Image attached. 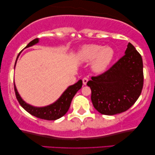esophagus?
I'll list each match as a JSON object with an SVG mask.
<instances>
[{
	"label": "esophagus",
	"mask_w": 155,
	"mask_h": 155,
	"mask_svg": "<svg viewBox=\"0 0 155 155\" xmlns=\"http://www.w3.org/2000/svg\"><path fill=\"white\" fill-rule=\"evenodd\" d=\"M88 81V78H84L83 79H82V82H83V84H84V85H86L87 82Z\"/></svg>",
	"instance_id": "34e87169"
}]
</instances>
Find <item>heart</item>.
Instances as JSON below:
<instances>
[{"label":"heart","mask_w":155,"mask_h":155,"mask_svg":"<svg viewBox=\"0 0 155 155\" xmlns=\"http://www.w3.org/2000/svg\"><path fill=\"white\" fill-rule=\"evenodd\" d=\"M81 56L85 61L94 59L93 68L95 71L101 72L110 64L114 57V51L109 47L103 48L101 46L92 44L82 48Z\"/></svg>","instance_id":"1"}]
</instances>
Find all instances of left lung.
I'll return each mask as SVG.
<instances>
[{
	"mask_svg": "<svg viewBox=\"0 0 155 155\" xmlns=\"http://www.w3.org/2000/svg\"><path fill=\"white\" fill-rule=\"evenodd\" d=\"M141 55L128 43L125 55L104 73L87 82L93 106L99 113L115 115L130 109L143 87Z\"/></svg>",
	"mask_w": 155,
	"mask_h": 155,
	"instance_id": "left-lung-1",
	"label": "left lung"
}]
</instances>
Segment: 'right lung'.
I'll use <instances>...</instances> for the list:
<instances>
[{"instance_id":"obj_1","label":"right lung","mask_w":155,"mask_h":155,"mask_svg":"<svg viewBox=\"0 0 155 155\" xmlns=\"http://www.w3.org/2000/svg\"><path fill=\"white\" fill-rule=\"evenodd\" d=\"M38 41H39V39H38V38L35 39L29 42L25 48L35 45V44L38 43ZM20 54H19V55H20ZM19 55L18 56V58ZM18 58H17V59H18ZM82 86V81L81 80H80L77 83L73 84V85L68 87L67 90L63 93V94L61 95L60 98H59L56 102H54V104H52L51 105H48L47 107H35L28 104H27L26 102H25L20 97V94H18V90H17L15 84L14 89L15 92L16 98L18 99V102L20 103L21 107H22L25 111H27L28 113L30 114L31 115L35 116V117L37 118H41V119L54 120L62 117V116H64L65 114L67 113V111H68L70 108V106H71L72 99H73L78 91L81 89Z\"/></svg>"}]
</instances>
